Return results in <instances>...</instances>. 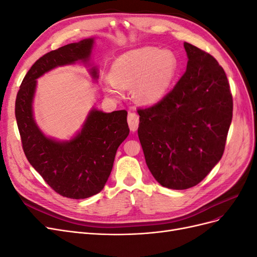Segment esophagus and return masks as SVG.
<instances>
[{
    "label": "esophagus",
    "mask_w": 257,
    "mask_h": 257,
    "mask_svg": "<svg viewBox=\"0 0 257 257\" xmlns=\"http://www.w3.org/2000/svg\"><path fill=\"white\" fill-rule=\"evenodd\" d=\"M127 123H128V126L130 130L132 132H135L138 128V124H139V116L137 113L135 112H128L127 115Z\"/></svg>",
    "instance_id": "34e87169"
}]
</instances>
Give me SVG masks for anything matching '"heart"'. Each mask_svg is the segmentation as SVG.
Masks as SVG:
<instances>
[{
    "mask_svg": "<svg viewBox=\"0 0 257 257\" xmlns=\"http://www.w3.org/2000/svg\"><path fill=\"white\" fill-rule=\"evenodd\" d=\"M178 62L169 50L145 47L122 54L110 69V79L104 90L119 95V87L134 84L133 95L142 104H153L166 94L177 72Z\"/></svg>",
    "mask_w": 257,
    "mask_h": 257,
    "instance_id": "obj_1",
    "label": "heart"
}]
</instances>
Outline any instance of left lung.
Segmentation results:
<instances>
[{"mask_svg": "<svg viewBox=\"0 0 257 257\" xmlns=\"http://www.w3.org/2000/svg\"><path fill=\"white\" fill-rule=\"evenodd\" d=\"M188 65L174 89L138 109V137L147 166L161 185L198 184L222 158L232 118V96L222 66L208 52L184 43Z\"/></svg>", "mask_w": 257, "mask_h": 257, "instance_id": "1", "label": "left lung"}]
</instances>
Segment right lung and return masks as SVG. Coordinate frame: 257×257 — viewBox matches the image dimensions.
Segmentation results:
<instances>
[{"label": "right lung", "instance_id": "obj_1", "mask_svg": "<svg viewBox=\"0 0 257 257\" xmlns=\"http://www.w3.org/2000/svg\"><path fill=\"white\" fill-rule=\"evenodd\" d=\"M93 44L94 38H85L44 54L23 78L15 105L22 148L30 164L53 191L73 199L91 197L104 189L116 149L130 133L127 111L106 113L93 108L78 134L71 141L58 142L37 126L33 98L38 77L77 61L87 63ZM90 72L96 80L97 69L92 67Z\"/></svg>", "mask_w": 257, "mask_h": 257}]
</instances>
